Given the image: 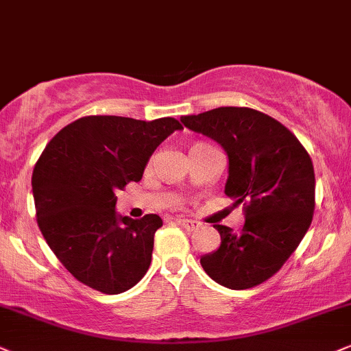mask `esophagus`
Segmentation results:
<instances>
[{"mask_svg":"<svg viewBox=\"0 0 351 351\" xmlns=\"http://www.w3.org/2000/svg\"><path fill=\"white\" fill-rule=\"evenodd\" d=\"M176 223H178L181 228H184L186 232H194V230L199 227L197 221L188 220V219H176Z\"/></svg>","mask_w":351,"mask_h":351,"instance_id":"34e87169","label":"esophagus"}]
</instances>
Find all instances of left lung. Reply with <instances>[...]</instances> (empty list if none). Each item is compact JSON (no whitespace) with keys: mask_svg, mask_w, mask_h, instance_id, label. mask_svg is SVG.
Here are the masks:
<instances>
[{"mask_svg":"<svg viewBox=\"0 0 351 351\" xmlns=\"http://www.w3.org/2000/svg\"><path fill=\"white\" fill-rule=\"evenodd\" d=\"M181 121L228 154L225 194L246 215L239 232L214 225L220 247L202 256L201 265L212 280L232 290L261 285L282 269L313 221L311 157L288 128L246 106H220Z\"/></svg>","mask_w":351,"mask_h":351,"instance_id":"8db88e82","label":"left lung"}]
</instances>
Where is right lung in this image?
<instances>
[{"mask_svg":"<svg viewBox=\"0 0 351 351\" xmlns=\"http://www.w3.org/2000/svg\"><path fill=\"white\" fill-rule=\"evenodd\" d=\"M176 130L183 126L175 118L97 114L64 126L43 149L32 173L38 228L84 285L118 295L147 272L163 221L118 217L117 193L143 178L150 155Z\"/></svg>","mask_w":351,"mask_h":351,"instance_id":"add662e5","label":"right lung"}]
</instances>
